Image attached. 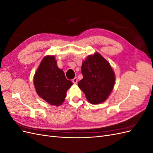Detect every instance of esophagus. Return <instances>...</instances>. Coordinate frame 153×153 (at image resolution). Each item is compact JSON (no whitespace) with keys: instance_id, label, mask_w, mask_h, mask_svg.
Instances as JSON below:
<instances>
[{"instance_id":"obj_1","label":"esophagus","mask_w":153,"mask_h":153,"mask_svg":"<svg viewBox=\"0 0 153 153\" xmlns=\"http://www.w3.org/2000/svg\"><path fill=\"white\" fill-rule=\"evenodd\" d=\"M72 82H73V84H77V82H78V78H76V77H75V78H74L72 80Z\"/></svg>"}]
</instances>
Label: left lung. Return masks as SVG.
I'll list each match as a JSON object with an SVG mask.
<instances>
[{"label":"left lung","mask_w":153,"mask_h":153,"mask_svg":"<svg viewBox=\"0 0 153 153\" xmlns=\"http://www.w3.org/2000/svg\"><path fill=\"white\" fill-rule=\"evenodd\" d=\"M83 78L78 83L92 105L103 103L112 92L115 75L110 63L98 52L87 56L82 64Z\"/></svg>","instance_id":"1"}]
</instances>
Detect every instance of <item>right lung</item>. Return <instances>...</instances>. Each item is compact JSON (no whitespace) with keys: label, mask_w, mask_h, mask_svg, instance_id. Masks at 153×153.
<instances>
[{"label":"right lung","mask_w":153,"mask_h":153,"mask_svg":"<svg viewBox=\"0 0 153 153\" xmlns=\"http://www.w3.org/2000/svg\"><path fill=\"white\" fill-rule=\"evenodd\" d=\"M72 85L73 82L66 79L62 69L58 68L54 55L43 57L34 75V85L40 98L50 105L60 106Z\"/></svg>","instance_id":"1"}]
</instances>
